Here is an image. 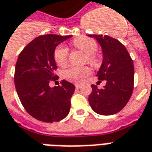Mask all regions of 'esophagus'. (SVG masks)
Returning a JSON list of instances; mask_svg holds the SVG:
<instances>
[{"mask_svg":"<svg viewBox=\"0 0 152 152\" xmlns=\"http://www.w3.org/2000/svg\"><path fill=\"white\" fill-rule=\"evenodd\" d=\"M75 86H76V88H80V84L75 83Z\"/></svg>","mask_w":152,"mask_h":152,"instance_id":"1","label":"esophagus"}]
</instances>
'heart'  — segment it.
I'll use <instances>...</instances> for the list:
<instances>
[{"label": "heart", "instance_id": "heart-1", "mask_svg": "<svg viewBox=\"0 0 152 152\" xmlns=\"http://www.w3.org/2000/svg\"><path fill=\"white\" fill-rule=\"evenodd\" d=\"M72 45L86 53V62H88L92 66L98 65L99 58L97 55L94 53L98 49V45L94 40L81 36L73 40ZM53 56L56 63L60 66H64L68 61V48L64 45H59L54 51ZM91 72L89 66H70L65 70L63 76L69 80L78 81L83 79L84 77L89 76Z\"/></svg>", "mask_w": 152, "mask_h": 152}]
</instances>
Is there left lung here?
Returning a JSON list of instances; mask_svg holds the SVG:
<instances>
[{
    "mask_svg": "<svg viewBox=\"0 0 152 152\" xmlns=\"http://www.w3.org/2000/svg\"><path fill=\"white\" fill-rule=\"evenodd\" d=\"M88 36L101 45L104 58L97 76L99 82L106 81L101 89L91 85L89 103L95 113L112 115L124 109L131 98L134 86L133 61L125 46L116 39L102 34Z\"/></svg>",
    "mask_w": 152,
    "mask_h": 152,
    "instance_id": "left-lung-1",
    "label": "left lung"
}]
</instances>
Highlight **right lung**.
<instances>
[{
    "instance_id": "add662e5",
    "label": "right lung",
    "mask_w": 152,
    "mask_h": 152,
    "mask_svg": "<svg viewBox=\"0 0 152 152\" xmlns=\"http://www.w3.org/2000/svg\"><path fill=\"white\" fill-rule=\"evenodd\" d=\"M72 35L46 34L32 40L21 51L15 70L17 94L24 109L42 122L53 123L68 115L75 86L65 80L61 85L50 87L58 80L54 60L56 47Z\"/></svg>"
}]
</instances>
